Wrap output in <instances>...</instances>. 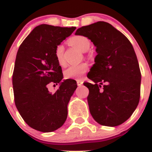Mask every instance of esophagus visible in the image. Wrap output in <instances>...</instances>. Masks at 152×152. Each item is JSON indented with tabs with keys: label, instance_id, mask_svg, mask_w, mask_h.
<instances>
[{
	"label": "esophagus",
	"instance_id": "34e87169",
	"mask_svg": "<svg viewBox=\"0 0 152 152\" xmlns=\"http://www.w3.org/2000/svg\"><path fill=\"white\" fill-rule=\"evenodd\" d=\"M76 83H77V85L78 86H81L82 84H83V81H81V80H76Z\"/></svg>",
	"mask_w": 152,
	"mask_h": 152
}]
</instances>
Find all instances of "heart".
I'll list each match as a JSON object with an SVG mask.
<instances>
[{
    "label": "heart",
    "instance_id": "1",
    "mask_svg": "<svg viewBox=\"0 0 152 152\" xmlns=\"http://www.w3.org/2000/svg\"><path fill=\"white\" fill-rule=\"evenodd\" d=\"M68 43L71 46L78 48L81 51H86L89 48L91 42L86 36H81V35H76L71 37L68 40ZM64 48L62 44H58L56 46L54 50V55L57 61L60 65H64L65 61L64 58ZM88 66L86 63H82L80 64L76 65H71L67 68L64 71V76L66 78H71V79H80L82 76L88 71Z\"/></svg>",
    "mask_w": 152,
    "mask_h": 152
}]
</instances>
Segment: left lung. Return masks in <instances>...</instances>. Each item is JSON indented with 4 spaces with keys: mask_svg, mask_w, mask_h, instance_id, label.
Segmentation results:
<instances>
[{
    "mask_svg": "<svg viewBox=\"0 0 152 152\" xmlns=\"http://www.w3.org/2000/svg\"><path fill=\"white\" fill-rule=\"evenodd\" d=\"M76 35L89 38L98 53L87 75L95 84L83 83L89 90L91 114L103 126H118L132 116L140 99L141 71L133 46L122 33L104 21L79 28Z\"/></svg>",
    "mask_w": 152,
    "mask_h": 152,
    "instance_id": "left-lung-1",
    "label": "left lung"
}]
</instances>
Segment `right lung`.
Wrapping results in <instances>:
<instances>
[{
    "label": "right lung",
    "instance_id": "1",
    "mask_svg": "<svg viewBox=\"0 0 152 152\" xmlns=\"http://www.w3.org/2000/svg\"><path fill=\"white\" fill-rule=\"evenodd\" d=\"M75 29L41 24L17 52L12 78L15 104L26 123L39 132L58 129L67 118V105L77 88L76 81L65 80L54 94L48 91V86L57 85L63 78L54 50Z\"/></svg>",
    "mask_w": 152,
    "mask_h": 152
}]
</instances>
